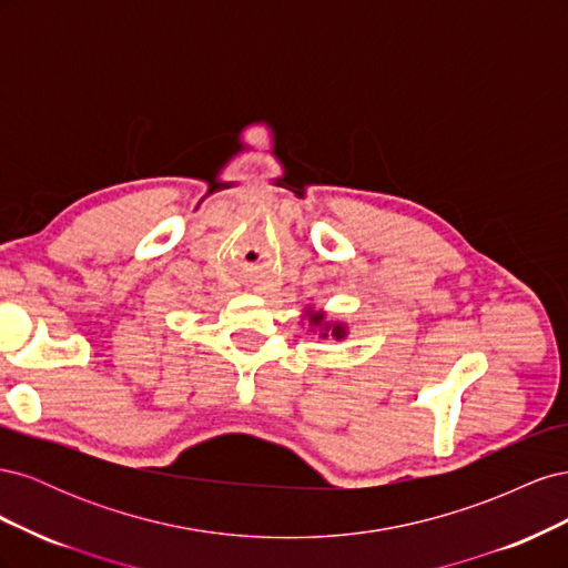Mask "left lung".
I'll list each match as a JSON object with an SVG mask.
<instances>
[{
	"label": "left lung",
	"mask_w": 568,
	"mask_h": 568,
	"mask_svg": "<svg viewBox=\"0 0 568 568\" xmlns=\"http://www.w3.org/2000/svg\"><path fill=\"white\" fill-rule=\"evenodd\" d=\"M322 315H311V322H315V324H322ZM326 329H329V326H326ZM326 336V334H324ZM332 336H336V338H341L343 336V329L341 326H332Z\"/></svg>",
	"instance_id": "8db88e82"
}]
</instances>
